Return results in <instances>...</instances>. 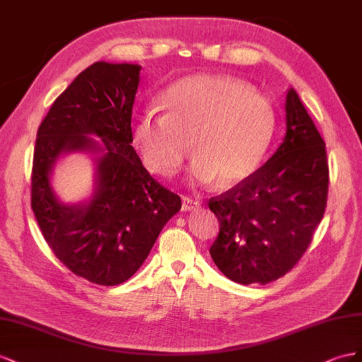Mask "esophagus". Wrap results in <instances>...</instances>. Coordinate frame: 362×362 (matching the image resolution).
<instances>
[{
	"label": "esophagus",
	"instance_id": "1",
	"mask_svg": "<svg viewBox=\"0 0 362 362\" xmlns=\"http://www.w3.org/2000/svg\"><path fill=\"white\" fill-rule=\"evenodd\" d=\"M200 203L195 200L194 197H189V195H183L182 197V211H192L195 208H199Z\"/></svg>",
	"mask_w": 362,
	"mask_h": 362
}]
</instances>
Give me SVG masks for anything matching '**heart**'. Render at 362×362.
Wrapping results in <instances>:
<instances>
[{
  "label": "heart",
  "instance_id": "heart-1",
  "mask_svg": "<svg viewBox=\"0 0 362 362\" xmlns=\"http://www.w3.org/2000/svg\"><path fill=\"white\" fill-rule=\"evenodd\" d=\"M162 115L147 110L130 124V136L142 163L168 177L195 154L192 179L230 187L261 167L274 136L276 115L270 101L244 81L197 74L175 81L158 98Z\"/></svg>",
  "mask_w": 362,
  "mask_h": 362
}]
</instances>
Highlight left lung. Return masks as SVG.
I'll return each mask as SVG.
<instances>
[{"label":"left lung","instance_id":"1","mask_svg":"<svg viewBox=\"0 0 362 362\" xmlns=\"http://www.w3.org/2000/svg\"><path fill=\"white\" fill-rule=\"evenodd\" d=\"M285 110L281 147L249 179L209 200L220 223L209 253L220 272L241 285H265L291 272L325 215V141L293 88Z\"/></svg>","mask_w":362,"mask_h":362}]
</instances>
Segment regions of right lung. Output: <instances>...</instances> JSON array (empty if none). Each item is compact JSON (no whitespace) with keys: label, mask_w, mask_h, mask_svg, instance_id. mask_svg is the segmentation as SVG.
<instances>
[{"label":"right lung","mask_w":362,"mask_h":362,"mask_svg":"<svg viewBox=\"0 0 362 362\" xmlns=\"http://www.w3.org/2000/svg\"><path fill=\"white\" fill-rule=\"evenodd\" d=\"M139 65L95 62L74 78L37 129L32 209L48 247L69 272L113 286L147 259L162 227L182 208L177 194L154 180L132 147V107ZM88 134L103 141L98 148ZM105 151L98 189L88 205L54 197L49 173L65 151Z\"/></svg>","instance_id":"add662e5"}]
</instances>
